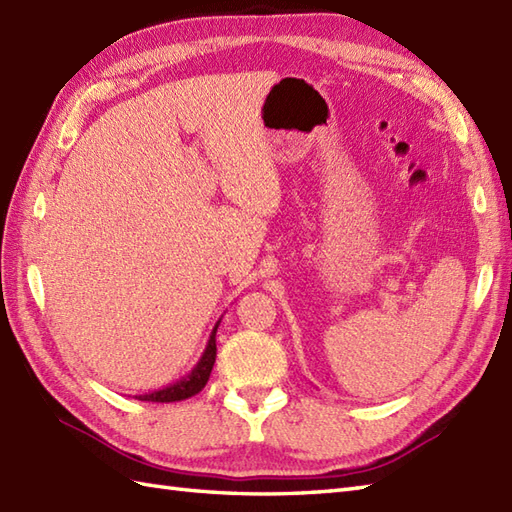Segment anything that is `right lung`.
<instances>
[{"instance_id":"1","label":"right lung","mask_w":512,"mask_h":512,"mask_svg":"<svg viewBox=\"0 0 512 512\" xmlns=\"http://www.w3.org/2000/svg\"><path fill=\"white\" fill-rule=\"evenodd\" d=\"M220 320L213 327L209 342H207V349L202 353V358L198 360V364L194 366V371L189 373L187 377H183L181 382H176L172 386H165L161 390H154V392H146V395H137L139 401H157V403H172V401H183L198 395V392L205 388L207 379L211 375V368L213 362H216V331H218Z\"/></svg>"}]
</instances>
